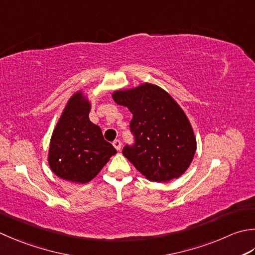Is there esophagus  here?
<instances>
[{
  "instance_id": "1",
  "label": "esophagus",
  "mask_w": 255,
  "mask_h": 255,
  "mask_svg": "<svg viewBox=\"0 0 255 255\" xmlns=\"http://www.w3.org/2000/svg\"><path fill=\"white\" fill-rule=\"evenodd\" d=\"M113 146L119 151V150H121V148H122V141L118 140V139H116V140L113 142Z\"/></svg>"
}]
</instances>
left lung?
I'll list each match as a JSON object with an SVG mask.
<instances>
[{"label": "left lung", "mask_w": 255, "mask_h": 255, "mask_svg": "<svg viewBox=\"0 0 255 255\" xmlns=\"http://www.w3.org/2000/svg\"><path fill=\"white\" fill-rule=\"evenodd\" d=\"M118 105L132 114V146L123 154L153 182H168L186 172L197 149L193 129L186 114L164 89L144 83L113 93Z\"/></svg>", "instance_id": "obj_1"}]
</instances>
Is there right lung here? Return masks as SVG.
I'll return each instance as SVG.
<instances>
[{"mask_svg":"<svg viewBox=\"0 0 255 255\" xmlns=\"http://www.w3.org/2000/svg\"><path fill=\"white\" fill-rule=\"evenodd\" d=\"M89 112L91 102L83 92L73 94L52 133L48 164L64 180L89 182L117 152L99 126L89 121Z\"/></svg>","mask_w":255,"mask_h":255,"instance_id":"obj_1","label":"right lung"}]
</instances>
